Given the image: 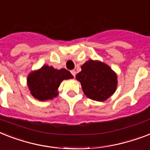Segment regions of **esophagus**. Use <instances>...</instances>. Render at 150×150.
Listing matches in <instances>:
<instances>
[{"label": "esophagus", "instance_id": "esophagus-1", "mask_svg": "<svg viewBox=\"0 0 150 150\" xmlns=\"http://www.w3.org/2000/svg\"><path fill=\"white\" fill-rule=\"evenodd\" d=\"M71 74H72V75H73V76H74V77H75V76H76V71H75V70H74V69H73V70H71Z\"/></svg>", "mask_w": 150, "mask_h": 150}]
</instances>
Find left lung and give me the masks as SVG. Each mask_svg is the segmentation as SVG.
<instances>
[{
    "instance_id": "obj_1",
    "label": "left lung",
    "mask_w": 150,
    "mask_h": 150,
    "mask_svg": "<svg viewBox=\"0 0 150 150\" xmlns=\"http://www.w3.org/2000/svg\"><path fill=\"white\" fill-rule=\"evenodd\" d=\"M76 78L81 82L84 94L90 99L103 101L114 94L117 76L105 63L89 60L81 67Z\"/></svg>"
}]
</instances>
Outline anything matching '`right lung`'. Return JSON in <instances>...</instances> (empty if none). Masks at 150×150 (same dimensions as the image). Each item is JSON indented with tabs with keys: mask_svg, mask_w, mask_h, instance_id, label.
<instances>
[{
	"mask_svg": "<svg viewBox=\"0 0 150 150\" xmlns=\"http://www.w3.org/2000/svg\"><path fill=\"white\" fill-rule=\"evenodd\" d=\"M74 77L66 69L59 70L45 65L28 76V86L33 97L40 100H50L58 95L57 89L63 80Z\"/></svg>",
	"mask_w": 150,
	"mask_h": 150,
	"instance_id": "1",
	"label": "right lung"
}]
</instances>
